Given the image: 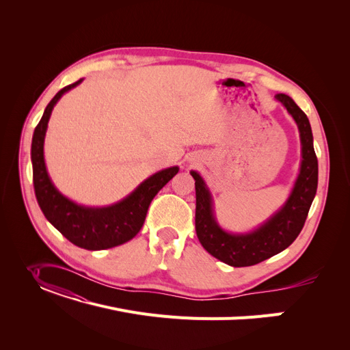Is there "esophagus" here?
I'll return each mask as SVG.
<instances>
[{"label":"esophagus","instance_id":"1","mask_svg":"<svg viewBox=\"0 0 350 350\" xmlns=\"http://www.w3.org/2000/svg\"><path fill=\"white\" fill-rule=\"evenodd\" d=\"M190 161H191V163H194V159H191V160H190Z\"/></svg>","mask_w":350,"mask_h":350}]
</instances>
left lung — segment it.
<instances>
[{"instance_id": "8db88e82", "label": "left lung", "mask_w": 350, "mask_h": 350, "mask_svg": "<svg viewBox=\"0 0 350 350\" xmlns=\"http://www.w3.org/2000/svg\"><path fill=\"white\" fill-rule=\"evenodd\" d=\"M275 99L282 103L298 126L302 160L289 197L260 227L248 232H228L221 228L215 218L213 196L204 178L194 170L190 172L196 180V232L198 241L208 254L231 267L255 265L288 248L299 235L317 194L318 159L314 150L310 123L292 98L278 94Z\"/></svg>"}]
</instances>
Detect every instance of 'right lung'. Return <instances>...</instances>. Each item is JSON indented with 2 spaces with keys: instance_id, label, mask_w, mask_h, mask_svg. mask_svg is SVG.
Returning <instances> with one entry per match:
<instances>
[{
  "instance_id": "add662e5",
  "label": "right lung",
  "mask_w": 350,
  "mask_h": 350,
  "mask_svg": "<svg viewBox=\"0 0 350 350\" xmlns=\"http://www.w3.org/2000/svg\"><path fill=\"white\" fill-rule=\"evenodd\" d=\"M82 81L79 79L61 89L48 103L40 123L35 127L31 144L33 189L44 215L55 228L77 247L99 251L132 240L143 227L152 200L178 173V167L173 165L147 177L131 194L112 206L86 207L65 197L53 186L48 174L44 142L53 106L64 94L78 86Z\"/></svg>"
}]
</instances>
